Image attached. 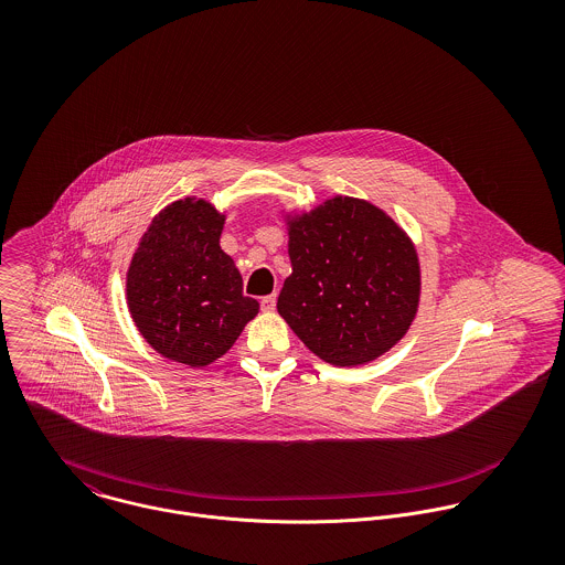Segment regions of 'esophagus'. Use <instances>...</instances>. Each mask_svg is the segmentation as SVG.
<instances>
[{
    "mask_svg": "<svg viewBox=\"0 0 565 565\" xmlns=\"http://www.w3.org/2000/svg\"><path fill=\"white\" fill-rule=\"evenodd\" d=\"M260 309H263L265 313H271V311L276 309V294H271V296H265V298L260 300Z\"/></svg>",
    "mask_w": 565,
    "mask_h": 565,
    "instance_id": "esophagus-1",
    "label": "esophagus"
}]
</instances>
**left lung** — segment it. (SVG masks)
Here are the masks:
<instances>
[{
	"label": "left lung",
	"mask_w": 565,
	"mask_h": 565,
	"mask_svg": "<svg viewBox=\"0 0 565 565\" xmlns=\"http://www.w3.org/2000/svg\"><path fill=\"white\" fill-rule=\"evenodd\" d=\"M291 276L278 313L302 343L339 367L392 350L419 305V260L403 228L379 206L337 195L287 217Z\"/></svg>",
	"instance_id": "left-lung-1"
}]
</instances>
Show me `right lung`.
Masks as SVG:
<instances>
[{"mask_svg":"<svg viewBox=\"0 0 565 565\" xmlns=\"http://www.w3.org/2000/svg\"><path fill=\"white\" fill-rule=\"evenodd\" d=\"M224 222L206 200L171 202L143 233L126 276L128 309L143 339L189 367L226 354L258 313L220 247Z\"/></svg>","mask_w":565,"mask_h":565,"instance_id":"obj_1","label":"right lung"}]
</instances>
